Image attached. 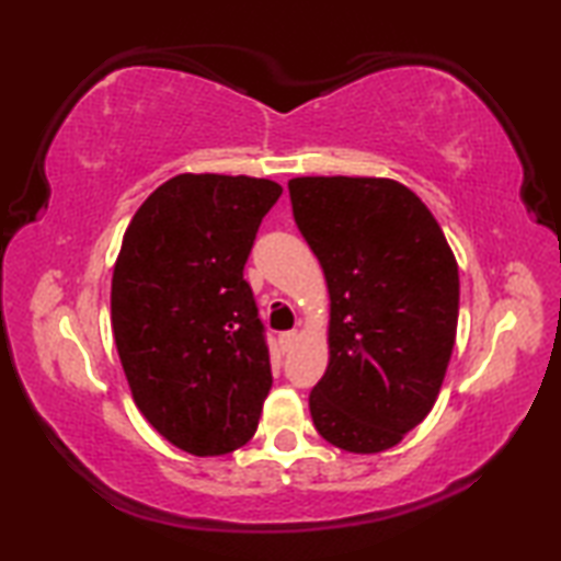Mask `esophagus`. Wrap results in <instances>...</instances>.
Returning a JSON list of instances; mask_svg holds the SVG:
<instances>
[{
	"label": "esophagus",
	"mask_w": 561,
	"mask_h": 561,
	"mask_svg": "<svg viewBox=\"0 0 561 561\" xmlns=\"http://www.w3.org/2000/svg\"><path fill=\"white\" fill-rule=\"evenodd\" d=\"M297 341H299L297 331H287V334L279 336V346H282V351H291L294 344H297Z\"/></svg>",
	"instance_id": "1"
}]
</instances>
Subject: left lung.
I'll use <instances>...</instances> for the list:
<instances>
[{"instance_id": "8db88e82", "label": "left lung", "mask_w": 561, "mask_h": 561, "mask_svg": "<svg viewBox=\"0 0 561 561\" xmlns=\"http://www.w3.org/2000/svg\"><path fill=\"white\" fill-rule=\"evenodd\" d=\"M289 197L329 289V366L309 396L311 421L341 450L383 453L438 401L458 331V262L398 180L291 178Z\"/></svg>"}]
</instances>
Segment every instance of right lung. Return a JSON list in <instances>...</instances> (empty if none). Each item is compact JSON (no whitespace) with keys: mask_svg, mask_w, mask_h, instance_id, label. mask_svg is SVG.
I'll list each match as a JSON object with an SVG mask.
<instances>
[{"mask_svg":"<svg viewBox=\"0 0 561 561\" xmlns=\"http://www.w3.org/2000/svg\"><path fill=\"white\" fill-rule=\"evenodd\" d=\"M282 185L180 173L146 197L123 232L111 327L133 401L175 448L227 455L257 431L270 351L247 254Z\"/></svg>","mask_w":561,"mask_h":561,"instance_id":"1","label":"right lung"}]
</instances>
